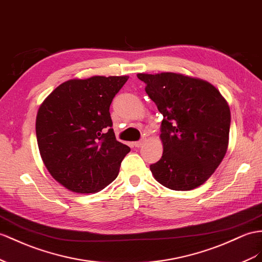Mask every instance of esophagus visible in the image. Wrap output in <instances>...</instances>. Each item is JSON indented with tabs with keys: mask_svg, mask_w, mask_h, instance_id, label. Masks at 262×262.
<instances>
[{
	"mask_svg": "<svg viewBox=\"0 0 262 262\" xmlns=\"http://www.w3.org/2000/svg\"><path fill=\"white\" fill-rule=\"evenodd\" d=\"M143 144H144V139L143 140H138V142H135V143H134V146L137 147V148H139V147H142Z\"/></svg>",
	"mask_w": 262,
	"mask_h": 262,
	"instance_id": "1",
	"label": "esophagus"
}]
</instances>
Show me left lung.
<instances>
[{"instance_id": "left-lung-1", "label": "left lung", "mask_w": 262, "mask_h": 262, "mask_svg": "<svg viewBox=\"0 0 262 262\" xmlns=\"http://www.w3.org/2000/svg\"><path fill=\"white\" fill-rule=\"evenodd\" d=\"M164 119V152L150 170L172 190L203 185L223 162L229 143L230 110L220 92L204 79L177 73L137 74Z\"/></svg>"}]
</instances>
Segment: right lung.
Returning <instances> with one entry per match:
<instances>
[{"label": "right lung", "mask_w": 262, "mask_h": 262, "mask_svg": "<svg viewBox=\"0 0 262 262\" xmlns=\"http://www.w3.org/2000/svg\"><path fill=\"white\" fill-rule=\"evenodd\" d=\"M127 79H70L39 106L35 125L39 154L52 177L71 191L104 189L130 151L116 139L110 113L113 98Z\"/></svg>", "instance_id": "obj_1"}]
</instances>
